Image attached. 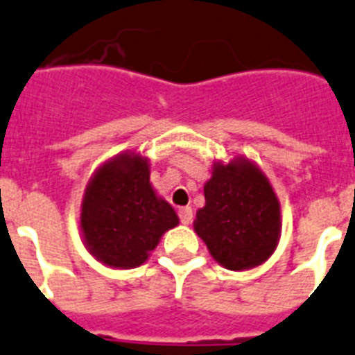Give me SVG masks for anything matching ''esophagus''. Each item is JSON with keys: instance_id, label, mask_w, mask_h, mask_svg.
Wrapping results in <instances>:
<instances>
[{"instance_id": "obj_1", "label": "esophagus", "mask_w": 355, "mask_h": 355, "mask_svg": "<svg viewBox=\"0 0 355 355\" xmlns=\"http://www.w3.org/2000/svg\"><path fill=\"white\" fill-rule=\"evenodd\" d=\"M180 220L183 224L192 223V208H190V207L180 208Z\"/></svg>"}]
</instances>
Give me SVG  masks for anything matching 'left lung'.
I'll return each instance as SVG.
<instances>
[{"instance_id": "obj_1", "label": "left lung", "mask_w": 355, "mask_h": 355, "mask_svg": "<svg viewBox=\"0 0 355 355\" xmlns=\"http://www.w3.org/2000/svg\"><path fill=\"white\" fill-rule=\"evenodd\" d=\"M205 199L193 230L220 266L242 271L272 255L280 237V202L253 163H215Z\"/></svg>"}]
</instances>
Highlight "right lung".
Instances as JSON below:
<instances>
[{"mask_svg": "<svg viewBox=\"0 0 355 355\" xmlns=\"http://www.w3.org/2000/svg\"><path fill=\"white\" fill-rule=\"evenodd\" d=\"M148 163L120 154L87 184L80 214L91 255L113 268H138L166 230L178 226L174 208L159 199L148 181Z\"/></svg>", "mask_w": 355, "mask_h": 355, "instance_id": "1", "label": "right lung"}]
</instances>
